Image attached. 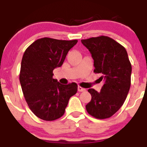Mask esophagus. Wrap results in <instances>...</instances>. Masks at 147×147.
I'll list each match as a JSON object with an SVG mask.
<instances>
[{
	"label": "esophagus",
	"instance_id": "esophagus-1",
	"mask_svg": "<svg viewBox=\"0 0 147 147\" xmlns=\"http://www.w3.org/2000/svg\"><path fill=\"white\" fill-rule=\"evenodd\" d=\"M78 91L79 92H84V91H86V89H84V88L83 87H81V86H78Z\"/></svg>",
	"mask_w": 147,
	"mask_h": 147
}]
</instances>
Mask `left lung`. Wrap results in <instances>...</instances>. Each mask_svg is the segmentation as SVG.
I'll list each match as a JSON object with an SVG mask.
<instances>
[{
    "label": "left lung",
    "mask_w": 147,
    "mask_h": 147,
    "mask_svg": "<svg viewBox=\"0 0 147 147\" xmlns=\"http://www.w3.org/2000/svg\"><path fill=\"white\" fill-rule=\"evenodd\" d=\"M94 60V72L104 81L100 92L89 89L92 100L86 105L89 115L97 119L111 117L123 105L131 86V64L123 46L106 36L82 40Z\"/></svg>",
    "instance_id": "left-lung-1"
}]
</instances>
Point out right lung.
Here are the masks:
<instances>
[{"label":"right lung","instance_id":"add662e5","mask_svg":"<svg viewBox=\"0 0 147 147\" xmlns=\"http://www.w3.org/2000/svg\"><path fill=\"white\" fill-rule=\"evenodd\" d=\"M77 42L44 37L25 50L19 81L28 106L40 119L51 121L63 116L69 99L77 92L76 83L61 84L53 78V70L63 65Z\"/></svg>","mask_w":147,"mask_h":147}]
</instances>
